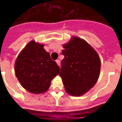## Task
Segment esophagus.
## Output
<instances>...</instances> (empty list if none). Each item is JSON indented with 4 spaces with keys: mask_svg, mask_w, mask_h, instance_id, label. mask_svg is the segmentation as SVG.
Listing matches in <instances>:
<instances>
[{
    "mask_svg": "<svg viewBox=\"0 0 122 122\" xmlns=\"http://www.w3.org/2000/svg\"><path fill=\"white\" fill-rule=\"evenodd\" d=\"M56 63H57V64L59 66H60V61H59V59H57V60H56Z\"/></svg>",
    "mask_w": 122,
    "mask_h": 122,
    "instance_id": "34e87169",
    "label": "esophagus"
}]
</instances>
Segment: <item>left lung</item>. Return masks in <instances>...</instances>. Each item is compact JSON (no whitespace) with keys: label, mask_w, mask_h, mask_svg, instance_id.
Listing matches in <instances>:
<instances>
[{"label":"left lung","mask_w":122,"mask_h":122,"mask_svg":"<svg viewBox=\"0 0 122 122\" xmlns=\"http://www.w3.org/2000/svg\"><path fill=\"white\" fill-rule=\"evenodd\" d=\"M59 76L69 94L80 96L88 92L97 82L101 61L97 53L85 40L73 37L63 45Z\"/></svg>","instance_id":"left-lung-1"}]
</instances>
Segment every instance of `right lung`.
Segmentation results:
<instances>
[{
    "instance_id": "1",
    "label": "right lung",
    "mask_w": 122,
    "mask_h": 122,
    "mask_svg": "<svg viewBox=\"0 0 122 122\" xmlns=\"http://www.w3.org/2000/svg\"><path fill=\"white\" fill-rule=\"evenodd\" d=\"M43 46L33 40L30 42L20 53L15 63V72L19 82L25 90L36 94L46 92L51 80L60 70Z\"/></svg>"
}]
</instances>
